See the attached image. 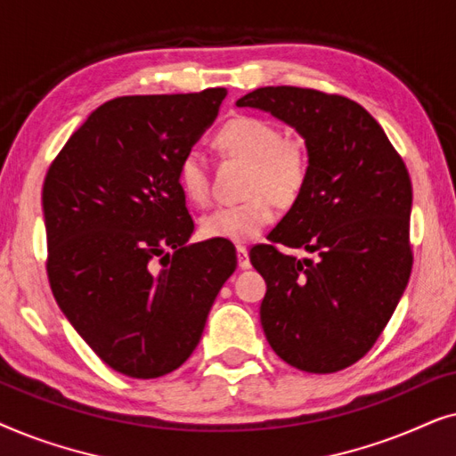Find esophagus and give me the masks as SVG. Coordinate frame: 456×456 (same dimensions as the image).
Returning <instances> with one entry per match:
<instances>
[{"instance_id": "esophagus-1", "label": "esophagus", "mask_w": 456, "mask_h": 456, "mask_svg": "<svg viewBox=\"0 0 456 456\" xmlns=\"http://www.w3.org/2000/svg\"><path fill=\"white\" fill-rule=\"evenodd\" d=\"M236 259H239L240 270H248L251 267V259H248V251L245 247H236Z\"/></svg>"}]
</instances>
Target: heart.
I'll use <instances>...</instances> for the list:
<instances>
[{"mask_svg":"<svg viewBox=\"0 0 456 456\" xmlns=\"http://www.w3.org/2000/svg\"><path fill=\"white\" fill-rule=\"evenodd\" d=\"M217 147L251 164L242 203L222 205L201 217L208 239L251 242L276 220V201L290 205L301 195L309 176V158L303 142L284 139L276 124L257 116H236L216 134ZM176 180L183 195L195 205L209 201L208 158L191 149L178 161Z\"/></svg>","mask_w":456,"mask_h":456,"instance_id":"heart-1","label":"heart"}]
</instances>
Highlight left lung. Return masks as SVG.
<instances>
[{
    "label": "left lung",
    "instance_id": "8db88e82",
    "mask_svg": "<svg viewBox=\"0 0 456 456\" xmlns=\"http://www.w3.org/2000/svg\"><path fill=\"white\" fill-rule=\"evenodd\" d=\"M267 111L305 139L307 184L270 239L248 257L267 290L259 315L286 363L334 373L379 338L407 289L413 253L407 167L382 126L359 103L298 86H261L236 102Z\"/></svg>",
    "mask_w": 456,
    "mask_h": 456
}]
</instances>
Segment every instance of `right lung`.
<instances>
[{"mask_svg": "<svg viewBox=\"0 0 456 456\" xmlns=\"http://www.w3.org/2000/svg\"><path fill=\"white\" fill-rule=\"evenodd\" d=\"M226 89L116 97L99 105L43 183L47 276L61 314L124 376L178 370L236 270L230 240L189 242L178 161Z\"/></svg>", "mask_w": 456, "mask_h": 456, "instance_id": "add662e5", "label": "right lung"}]
</instances>
